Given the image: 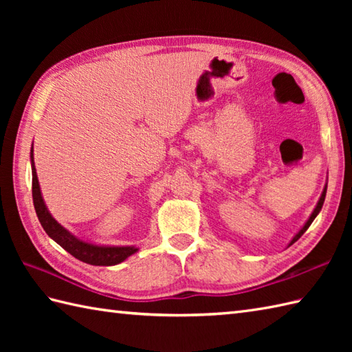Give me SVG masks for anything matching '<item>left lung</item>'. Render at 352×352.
I'll list each match as a JSON object with an SVG mask.
<instances>
[{
  "label": "left lung",
  "mask_w": 352,
  "mask_h": 352,
  "mask_svg": "<svg viewBox=\"0 0 352 352\" xmlns=\"http://www.w3.org/2000/svg\"><path fill=\"white\" fill-rule=\"evenodd\" d=\"M325 195H327V183H325V186H324V190H322V193H320V198H319V201H318L316 207L313 208L311 214L309 216V219L305 221V223H304V226H302V228H301L300 231H298V233H296L294 237H292V241L289 242V246H290V245H294V243L298 241V239H300V237H301V236L305 233V231H307V228L311 226V222L315 221V218H316V216H318V214H319V212H320V208H322V206H324Z\"/></svg>",
  "instance_id": "8db88e82"
}]
</instances>
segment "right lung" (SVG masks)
I'll return each instance as SVG.
<instances>
[{
  "label": "right lung",
  "mask_w": 352,
  "mask_h": 352,
  "mask_svg": "<svg viewBox=\"0 0 352 352\" xmlns=\"http://www.w3.org/2000/svg\"><path fill=\"white\" fill-rule=\"evenodd\" d=\"M30 163H32V175H33V204L37 218H39L41 226L43 227L52 241L57 242L65 251H68L71 256L85 261L87 265L94 266H113L122 263L124 260L129 258L133 254H136L139 248L136 245H98L94 242L80 239L69 230H66L62 223H58L52 214L50 213L47 204H45L41 184L37 180L36 166H34V155H33V145L30 151Z\"/></svg>",
  "instance_id": "1"
}]
</instances>
